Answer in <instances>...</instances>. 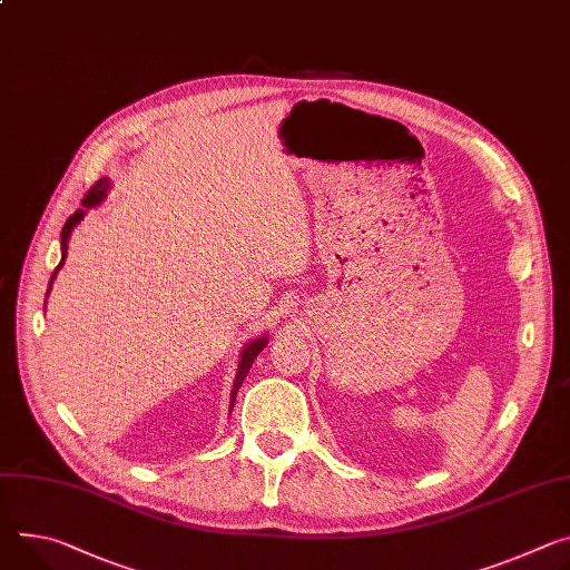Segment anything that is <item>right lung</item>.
I'll list each match as a JSON object with an SVG mask.
<instances>
[{
  "mask_svg": "<svg viewBox=\"0 0 570 570\" xmlns=\"http://www.w3.org/2000/svg\"><path fill=\"white\" fill-rule=\"evenodd\" d=\"M109 190V179H99V181H95L92 186H90V190L83 195V199H81V204H83V209H90V206H95V204H99L101 199H105V193ZM83 209H79V212H75L68 220H66V225H63V232H61V249H63V256H61V264L57 266V271H55V275H51V279H49V288H51V282H55V277H57V273H59V268L63 266V262H66V254H68V238H70V232H72V227L83 218ZM49 293V291H47ZM266 338H258V341H254V343H249L245 350H243V354H240V366H238V375H236V380H234V389H232V406H234V400H236V393H238V389H240V384H243V380L247 377V373H249V368H252V361L256 358V354L262 352L264 347H266Z\"/></svg>",
  "mask_w": 570,
  "mask_h": 570,
  "instance_id": "add662e5",
  "label": "right lung"
}]
</instances>
